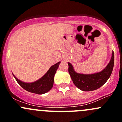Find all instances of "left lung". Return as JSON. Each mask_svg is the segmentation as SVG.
Here are the masks:
<instances>
[{
    "label": "left lung",
    "mask_w": 122,
    "mask_h": 122,
    "mask_svg": "<svg viewBox=\"0 0 122 122\" xmlns=\"http://www.w3.org/2000/svg\"><path fill=\"white\" fill-rule=\"evenodd\" d=\"M114 52L107 66L100 72L91 74L78 73L74 69L70 62L68 64V72L72 82L80 90L84 92H90L98 89L106 83L112 72L114 66Z\"/></svg>",
    "instance_id": "1"
}]
</instances>
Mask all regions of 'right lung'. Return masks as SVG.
Returning a JSON list of instances; mask_svg holds the SVG:
<instances>
[{
  "label": "right lung",
  "instance_id": "right-lung-1",
  "mask_svg": "<svg viewBox=\"0 0 122 122\" xmlns=\"http://www.w3.org/2000/svg\"><path fill=\"white\" fill-rule=\"evenodd\" d=\"M60 62H57L51 66L44 76H43L39 80L32 83H25L20 80L18 79L13 73L12 74L18 84L20 85L23 89L30 93L38 94H42L48 92L53 87L54 76L56 73V70L58 68Z\"/></svg>",
  "mask_w": 122,
  "mask_h": 122
}]
</instances>
